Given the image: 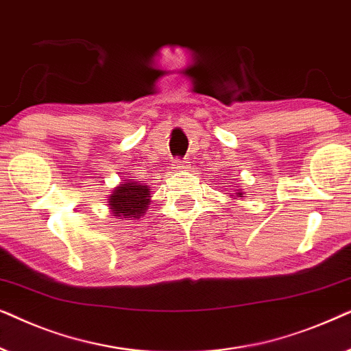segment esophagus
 Listing matches in <instances>:
<instances>
[{
	"label": "esophagus",
	"mask_w": 351,
	"mask_h": 351,
	"mask_svg": "<svg viewBox=\"0 0 351 351\" xmlns=\"http://www.w3.org/2000/svg\"><path fill=\"white\" fill-rule=\"evenodd\" d=\"M173 168H176V170H186V168H188V162H186V160H175V162H173Z\"/></svg>",
	"instance_id": "obj_1"
}]
</instances>
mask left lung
<instances>
[{
    "instance_id": "1",
    "label": "left lung",
    "mask_w": 351,
    "mask_h": 351,
    "mask_svg": "<svg viewBox=\"0 0 351 351\" xmlns=\"http://www.w3.org/2000/svg\"><path fill=\"white\" fill-rule=\"evenodd\" d=\"M237 195H239V197H244V195H242V191H239V193H237Z\"/></svg>"
}]
</instances>
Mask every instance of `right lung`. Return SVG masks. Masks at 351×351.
<instances>
[{
	"mask_svg": "<svg viewBox=\"0 0 351 351\" xmlns=\"http://www.w3.org/2000/svg\"><path fill=\"white\" fill-rule=\"evenodd\" d=\"M151 204V189L144 183L127 181L119 184L109 197V205L117 219H138Z\"/></svg>",
	"mask_w": 351,
	"mask_h": 351,
	"instance_id": "add662e5",
	"label": "right lung"
}]
</instances>
